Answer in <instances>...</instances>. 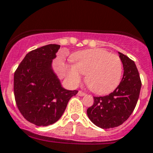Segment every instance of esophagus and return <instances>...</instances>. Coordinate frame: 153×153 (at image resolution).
<instances>
[{
	"label": "esophagus",
	"mask_w": 153,
	"mask_h": 153,
	"mask_svg": "<svg viewBox=\"0 0 153 153\" xmlns=\"http://www.w3.org/2000/svg\"><path fill=\"white\" fill-rule=\"evenodd\" d=\"M78 95H79V96H80V97H83V96H85V94L82 91H79V93H78Z\"/></svg>",
	"instance_id": "obj_1"
}]
</instances>
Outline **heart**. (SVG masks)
<instances>
[{"instance_id":"heart-1","label":"heart","mask_w":153,"mask_h":153,"mask_svg":"<svg viewBox=\"0 0 153 153\" xmlns=\"http://www.w3.org/2000/svg\"><path fill=\"white\" fill-rule=\"evenodd\" d=\"M71 59L72 65L66 67L65 74L72 85L80 82L81 74L85 75L86 85L95 94H109L120 84L123 64L118 56L95 48L78 52Z\"/></svg>"}]
</instances>
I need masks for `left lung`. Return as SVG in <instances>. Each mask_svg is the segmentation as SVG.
<instances>
[{
    "mask_svg": "<svg viewBox=\"0 0 153 153\" xmlns=\"http://www.w3.org/2000/svg\"><path fill=\"white\" fill-rule=\"evenodd\" d=\"M119 56L124 70L120 85L109 95L94 97V105L87 109L89 120L102 129L123 123L134 110L141 90V82L134 62L121 53Z\"/></svg>",
    "mask_w": 153,
    "mask_h": 153,
    "instance_id": "left-lung-1",
    "label": "left lung"
}]
</instances>
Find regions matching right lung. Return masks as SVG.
I'll return each instance as SVG.
<instances>
[{
	"label": "right lung",
	"instance_id": "add662e5",
	"mask_svg": "<svg viewBox=\"0 0 153 153\" xmlns=\"http://www.w3.org/2000/svg\"><path fill=\"white\" fill-rule=\"evenodd\" d=\"M60 45L50 44L26 55L14 74L15 99L19 110L30 123L38 126L55 123L77 90L61 85L53 68Z\"/></svg>",
	"mask_w": 153,
	"mask_h": 153
}]
</instances>
